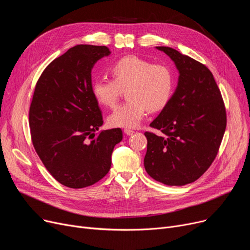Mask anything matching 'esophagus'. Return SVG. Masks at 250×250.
I'll use <instances>...</instances> for the list:
<instances>
[{
    "mask_svg": "<svg viewBox=\"0 0 250 250\" xmlns=\"http://www.w3.org/2000/svg\"><path fill=\"white\" fill-rule=\"evenodd\" d=\"M124 132H125V134L127 135V136H132V135L135 134L134 130H133V129H129V128H125Z\"/></svg>",
    "mask_w": 250,
    "mask_h": 250,
    "instance_id": "esophagus-1",
    "label": "esophagus"
}]
</instances>
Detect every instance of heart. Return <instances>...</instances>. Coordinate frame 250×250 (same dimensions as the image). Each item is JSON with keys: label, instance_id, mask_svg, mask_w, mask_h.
<instances>
[{"label": "heart", "instance_id": "heart-1", "mask_svg": "<svg viewBox=\"0 0 250 250\" xmlns=\"http://www.w3.org/2000/svg\"><path fill=\"white\" fill-rule=\"evenodd\" d=\"M112 80L99 79L91 85L96 101L106 107H114L126 86V97L108 117L112 126L137 127L148 113L165 108L175 88V76L168 65L153 63L136 56L114 62L109 68Z\"/></svg>", "mask_w": 250, "mask_h": 250}]
</instances>
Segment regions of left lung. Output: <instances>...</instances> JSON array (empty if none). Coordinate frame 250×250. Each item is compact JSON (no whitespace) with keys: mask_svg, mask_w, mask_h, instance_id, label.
I'll use <instances>...</instances> for the list:
<instances>
[{"mask_svg":"<svg viewBox=\"0 0 250 250\" xmlns=\"http://www.w3.org/2000/svg\"><path fill=\"white\" fill-rule=\"evenodd\" d=\"M156 48L174 62L179 77L167 106L150 124L164 136L145 133L144 166L166 186H186L199 179L215 160L226 129V109L205 64L171 47Z\"/></svg>","mask_w":250,"mask_h":250,"instance_id":"left-lung-1","label":"left lung"}]
</instances>
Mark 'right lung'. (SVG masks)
I'll use <instances>...</instances> for the list:
<instances>
[{"label":"right lung","instance_id":"right-lung-1","mask_svg":"<svg viewBox=\"0 0 250 250\" xmlns=\"http://www.w3.org/2000/svg\"><path fill=\"white\" fill-rule=\"evenodd\" d=\"M110 55L106 46L79 44L52 61L39 77L29 109L34 149L62 186L83 188L109 171L121 128L96 133L102 125L91 91V71Z\"/></svg>","mask_w":250,"mask_h":250}]
</instances>
